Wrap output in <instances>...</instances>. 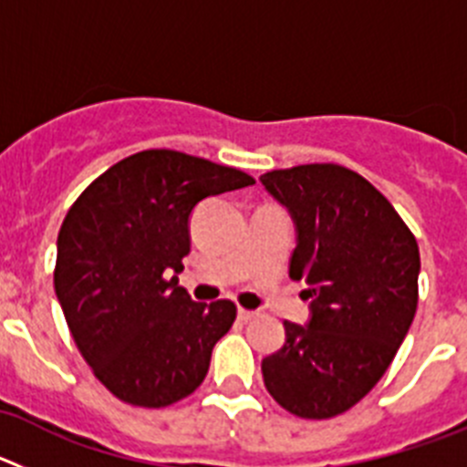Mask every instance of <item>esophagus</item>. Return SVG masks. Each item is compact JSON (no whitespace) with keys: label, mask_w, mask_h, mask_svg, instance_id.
Returning <instances> with one entry per match:
<instances>
[{"label":"esophagus","mask_w":467,"mask_h":467,"mask_svg":"<svg viewBox=\"0 0 467 467\" xmlns=\"http://www.w3.org/2000/svg\"><path fill=\"white\" fill-rule=\"evenodd\" d=\"M259 313L257 311H247V308H238V320H243V323H250V320H254Z\"/></svg>","instance_id":"34e87169"}]
</instances>
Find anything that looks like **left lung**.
<instances>
[{
	"mask_svg": "<svg viewBox=\"0 0 467 467\" xmlns=\"http://www.w3.org/2000/svg\"><path fill=\"white\" fill-rule=\"evenodd\" d=\"M290 213V278L311 299L306 325L285 320V344L262 360L271 398L301 419H329L360 402L386 374L414 320L416 238L365 177L308 163L259 177Z\"/></svg>",
	"mask_w": 467,
	"mask_h": 467,
	"instance_id": "left-lung-1",
	"label": "left lung"
}]
</instances>
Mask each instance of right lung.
Segmentation results:
<instances>
[{
	"instance_id": "obj_1",
	"label": "right lung",
	"mask_w": 467,
	"mask_h": 467,
	"mask_svg": "<svg viewBox=\"0 0 467 467\" xmlns=\"http://www.w3.org/2000/svg\"><path fill=\"white\" fill-rule=\"evenodd\" d=\"M254 184L245 172L171 150L119 161L81 193L57 234L53 285L93 374L135 407H168L203 383L234 301L180 287L189 220L203 198Z\"/></svg>"
}]
</instances>
